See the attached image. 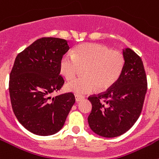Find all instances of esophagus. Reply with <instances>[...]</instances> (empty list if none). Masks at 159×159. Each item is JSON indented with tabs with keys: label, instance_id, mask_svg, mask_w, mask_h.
<instances>
[{
	"label": "esophagus",
	"instance_id": "34e87169",
	"mask_svg": "<svg viewBox=\"0 0 159 159\" xmlns=\"http://www.w3.org/2000/svg\"><path fill=\"white\" fill-rule=\"evenodd\" d=\"M75 100H76V102H80V101L83 100V99H84V97L82 96V95H75Z\"/></svg>",
	"mask_w": 159,
	"mask_h": 159
}]
</instances>
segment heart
<instances>
[{"instance_id": "heart-1", "label": "heart", "mask_w": 159, "mask_h": 159, "mask_svg": "<svg viewBox=\"0 0 159 159\" xmlns=\"http://www.w3.org/2000/svg\"><path fill=\"white\" fill-rule=\"evenodd\" d=\"M124 64V57L120 52L100 43H86L75 48L73 56L64 55L60 60V68L63 76L71 80L85 67L84 77L65 85L67 92L81 95L96 88L100 92L110 89L121 75Z\"/></svg>"}]
</instances>
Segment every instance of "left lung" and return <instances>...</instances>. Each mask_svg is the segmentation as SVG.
<instances>
[{"label":"left lung","mask_w":159,"mask_h":159,"mask_svg":"<svg viewBox=\"0 0 159 159\" xmlns=\"http://www.w3.org/2000/svg\"><path fill=\"white\" fill-rule=\"evenodd\" d=\"M123 72L107 92L88 97L92 111L90 128L98 135L113 138L127 132L135 123L143 109L147 80L142 59L130 48H125Z\"/></svg>","instance_id":"left-lung-1"}]
</instances>
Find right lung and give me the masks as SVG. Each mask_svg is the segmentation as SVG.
I'll return each mask as SVG.
<instances>
[{
	"label": "right lung",
	"instance_id": "obj_1",
	"mask_svg": "<svg viewBox=\"0 0 159 159\" xmlns=\"http://www.w3.org/2000/svg\"><path fill=\"white\" fill-rule=\"evenodd\" d=\"M69 48L64 39L42 37L16 57L9 75L11 104L20 123L33 134H56L75 103L71 92L51 97L64 84L60 64Z\"/></svg>",
	"mask_w": 159,
	"mask_h": 159
}]
</instances>
